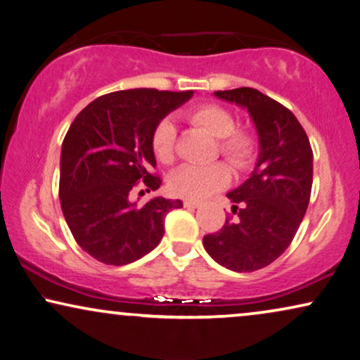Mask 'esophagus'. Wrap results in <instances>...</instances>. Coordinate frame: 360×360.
<instances>
[{
	"label": "esophagus",
	"mask_w": 360,
	"mask_h": 360,
	"mask_svg": "<svg viewBox=\"0 0 360 360\" xmlns=\"http://www.w3.org/2000/svg\"><path fill=\"white\" fill-rule=\"evenodd\" d=\"M184 207H188V209H198L199 207V202H195V200H189V199H186L184 200Z\"/></svg>",
	"instance_id": "34e87169"
}]
</instances>
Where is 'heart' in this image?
Wrapping results in <instances>:
<instances>
[{
  "mask_svg": "<svg viewBox=\"0 0 360 360\" xmlns=\"http://www.w3.org/2000/svg\"><path fill=\"white\" fill-rule=\"evenodd\" d=\"M191 122L204 128L210 136L219 140V153L230 165L243 169L255 160L257 143L247 131L236 130V118L217 105H202L189 112ZM177 128L172 118H162L151 136V148L158 161L169 165L174 160ZM230 181V172L220 162L209 166L184 165L172 172L167 181L169 191L179 198L200 200L217 193Z\"/></svg>",
  "mask_w": 360,
  "mask_h": 360,
  "instance_id": "1",
  "label": "heart"
}]
</instances>
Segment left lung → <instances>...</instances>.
Masks as SVG:
<instances>
[{
    "mask_svg": "<svg viewBox=\"0 0 360 360\" xmlns=\"http://www.w3.org/2000/svg\"><path fill=\"white\" fill-rule=\"evenodd\" d=\"M214 95L250 115L258 158L250 177L227 194L238 220L227 219L202 243L219 265L238 273L255 271L290 247L304 217L313 186V151L298 120L276 100L250 87Z\"/></svg>",
    "mask_w": 360,
    "mask_h": 360,
    "instance_id": "obj_1",
    "label": "left lung"
}]
</instances>
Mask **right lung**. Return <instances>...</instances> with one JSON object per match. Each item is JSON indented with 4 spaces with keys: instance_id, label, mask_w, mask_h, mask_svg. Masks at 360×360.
I'll return each instance as SVG.
<instances>
[{
    "instance_id": "add662e5",
    "label": "right lung",
    "mask_w": 360,
    "mask_h": 360,
    "mask_svg": "<svg viewBox=\"0 0 360 360\" xmlns=\"http://www.w3.org/2000/svg\"><path fill=\"white\" fill-rule=\"evenodd\" d=\"M155 89L120 90L95 98L72 122L62 143L59 198L65 222L82 250L105 265L140 260L161 242L165 217L183 207L161 195L130 200L136 183L156 191L151 136L156 124L193 97Z\"/></svg>"
}]
</instances>
